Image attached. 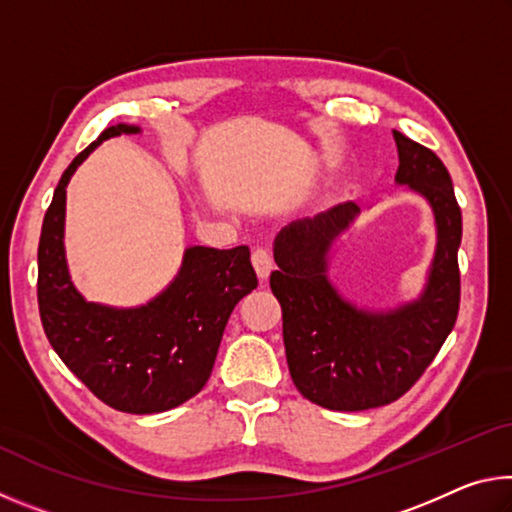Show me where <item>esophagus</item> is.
I'll use <instances>...</instances> for the list:
<instances>
[{"label": "esophagus", "instance_id": "obj_1", "mask_svg": "<svg viewBox=\"0 0 512 512\" xmlns=\"http://www.w3.org/2000/svg\"><path fill=\"white\" fill-rule=\"evenodd\" d=\"M253 266L259 280H266L268 275L273 271V257L268 253L266 248H255L253 250Z\"/></svg>", "mask_w": 512, "mask_h": 512}]
</instances>
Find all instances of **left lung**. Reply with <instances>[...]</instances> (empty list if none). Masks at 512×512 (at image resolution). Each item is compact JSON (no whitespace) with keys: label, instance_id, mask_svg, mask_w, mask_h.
Instances as JSON below:
<instances>
[{"label":"left lung","instance_id":"obj_1","mask_svg":"<svg viewBox=\"0 0 512 512\" xmlns=\"http://www.w3.org/2000/svg\"><path fill=\"white\" fill-rule=\"evenodd\" d=\"M400 169L433 207L438 248L429 287L413 305L388 314L359 311L325 277V255L359 207L341 203L314 219L291 223L275 239L271 291L282 307L284 350L300 395L329 411H366L409 393L456 325L461 305L463 221L452 178L427 146L393 131Z\"/></svg>","mask_w":512,"mask_h":512}]
</instances>
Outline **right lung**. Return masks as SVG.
I'll return each mask as SVG.
<instances>
[{
  "label": "right lung",
  "instance_id": "1",
  "mask_svg": "<svg viewBox=\"0 0 512 512\" xmlns=\"http://www.w3.org/2000/svg\"><path fill=\"white\" fill-rule=\"evenodd\" d=\"M140 128L117 124L83 149L58 180L38 244V307L51 348L103 404L124 413L176 409L207 384L225 323L257 287L250 250L194 246L162 296L140 309L85 302L63 250L65 187L94 146Z\"/></svg>",
  "mask_w": 512,
  "mask_h": 512
}]
</instances>
